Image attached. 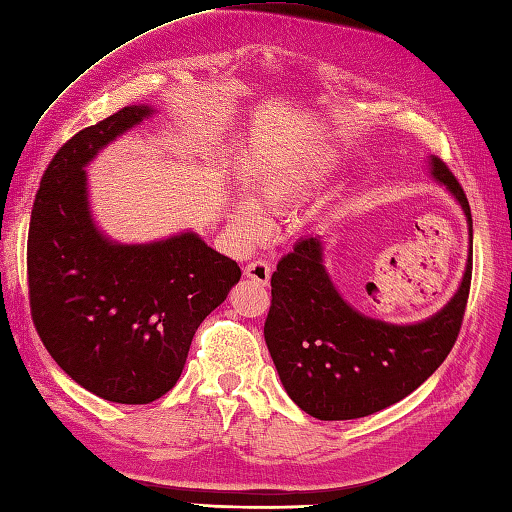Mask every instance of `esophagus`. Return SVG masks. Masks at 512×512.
Masks as SVG:
<instances>
[{
	"label": "esophagus",
	"mask_w": 512,
	"mask_h": 512,
	"mask_svg": "<svg viewBox=\"0 0 512 512\" xmlns=\"http://www.w3.org/2000/svg\"><path fill=\"white\" fill-rule=\"evenodd\" d=\"M244 275L248 277V280L257 282L259 286H268V284H271L273 268H271V264L264 262V259H255V262H250L244 268Z\"/></svg>",
	"instance_id": "esophagus-1"
}]
</instances>
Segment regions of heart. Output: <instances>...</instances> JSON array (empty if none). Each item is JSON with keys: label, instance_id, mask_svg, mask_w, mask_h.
Instances as JSON below:
<instances>
[{"label": "heart", "instance_id": "heart-1", "mask_svg": "<svg viewBox=\"0 0 512 512\" xmlns=\"http://www.w3.org/2000/svg\"><path fill=\"white\" fill-rule=\"evenodd\" d=\"M336 167L338 154L331 150H313L297 159L277 163L255 181V203L239 199L232 206V228L244 241L262 237L266 232L262 211L265 215H282L327 181Z\"/></svg>", "mask_w": 512, "mask_h": 512}]
</instances>
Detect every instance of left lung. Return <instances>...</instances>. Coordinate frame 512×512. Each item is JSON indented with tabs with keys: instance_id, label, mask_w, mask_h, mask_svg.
I'll use <instances>...</instances> for the list:
<instances>
[{
	"instance_id": "1",
	"label": "left lung",
	"mask_w": 512,
	"mask_h": 512,
	"mask_svg": "<svg viewBox=\"0 0 512 512\" xmlns=\"http://www.w3.org/2000/svg\"><path fill=\"white\" fill-rule=\"evenodd\" d=\"M427 170L461 206L470 235L466 271L441 311L392 324L353 309L324 266L320 235L297 241L271 277L266 347L291 401L320 421H349L403 401L439 369L459 336L472 277V215L445 163L430 156Z\"/></svg>"
}]
</instances>
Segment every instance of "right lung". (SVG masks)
Returning a JSON list of instances; mask_svg holds the SVG:
<instances>
[{"mask_svg": "<svg viewBox=\"0 0 512 512\" xmlns=\"http://www.w3.org/2000/svg\"><path fill=\"white\" fill-rule=\"evenodd\" d=\"M154 114L125 107L64 143L29 228L31 313L46 351L87 392L123 405L170 392L194 331L241 277L237 262L192 230L123 244L98 228L85 167Z\"/></svg>", "mask_w": 512, "mask_h": 512, "instance_id": "add662e5", "label": "right lung"}]
</instances>
